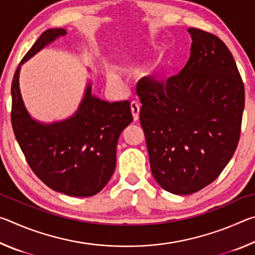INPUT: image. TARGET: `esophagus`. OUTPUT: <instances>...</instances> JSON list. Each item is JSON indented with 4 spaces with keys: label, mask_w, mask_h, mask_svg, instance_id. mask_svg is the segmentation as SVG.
I'll return each mask as SVG.
<instances>
[{
    "label": "esophagus",
    "mask_w": 255,
    "mask_h": 255,
    "mask_svg": "<svg viewBox=\"0 0 255 255\" xmlns=\"http://www.w3.org/2000/svg\"><path fill=\"white\" fill-rule=\"evenodd\" d=\"M130 109H131V114H132L133 120H135V122H137V120L139 119V110H140L139 103L132 101L130 103Z\"/></svg>",
    "instance_id": "1"
}]
</instances>
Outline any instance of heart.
<instances>
[{"label": "heart", "mask_w": 255, "mask_h": 255, "mask_svg": "<svg viewBox=\"0 0 255 255\" xmlns=\"http://www.w3.org/2000/svg\"><path fill=\"white\" fill-rule=\"evenodd\" d=\"M152 71H153V68H152ZM152 71H148L147 74H150V73H152ZM108 80H109V82H111V83H117V82H118V76H117V74H116L115 72L110 71V72H108Z\"/></svg>", "instance_id": "heart-1"}]
</instances>
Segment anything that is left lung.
<instances>
[{
	"instance_id": "left-lung-1",
	"label": "left lung",
	"mask_w": 255,
	"mask_h": 255,
	"mask_svg": "<svg viewBox=\"0 0 255 255\" xmlns=\"http://www.w3.org/2000/svg\"><path fill=\"white\" fill-rule=\"evenodd\" d=\"M185 66L166 82L141 79L139 120L150 170L161 187L191 195L216 180L241 135L244 84L227 46L217 36L189 28Z\"/></svg>"
}]
</instances>
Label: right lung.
<instances>
[{
	"instance_id": "right-lung-1",
	"label": "right lung",
	"mask_w": 255,
	"mask_h": 255,
	"mask_svg": "<svg viewBox=\"0 0 255 255\" xmlns=\"http://www.w3.org/2000/svg\"><path fill=\"white\" fill-rule=\"evenodd\" d=\"M66 33L63 28L46 30L20 62L11 85V122L29 166L47 187L67 196L91 197L114 174L119 136L132 122L130 103L101 100L89 83L71 118L47 125L30 117L20 93L21 65Z\"/></svg>"
}]
</instances>
